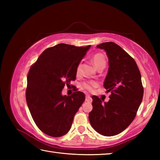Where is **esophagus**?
<instances>
[{"mask_svg":"<svg viewBox=\"0 0 160 160\" xmlns=\"http://www.w3.org/2000/svg\"><path fill=\"white\" fill-rule=\"evenodd\" d=\"M92 98L90 97V96H89V95H86V97H85V101L86 102H92Z\"/></svg>","mask_w":160,"mask_h":160,"instance_id":"1","label":"esophagus"}]
</instances>
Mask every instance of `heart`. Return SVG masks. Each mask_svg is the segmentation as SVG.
<instances>
[{
  "mask_svg": "<svg viewBox=\"0 0 160 160\" xmlns=\"http://www.w3.org/2000/svg\"><path fill=\"white\" fill-rule=\"evenodd\" d=\"M92 62L94 64V67L96 68H99L100 67L104 66L105 67L106 66V60H105L104 56L101 53H96L92 57ZM80 65H78L76 69V72L78 74L80 72ZM98 85V83L97 82H94V81H90V82H87L82 83V88L84 89H86L89 91H92L93 90V88H96V87Z\"/></svg>",
  "mask_w": 160,
  "mask_h": 160,
  "instance_id": "1",
  "label": "heart"
}]
</instances>
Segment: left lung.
Masks as SVG:
<instances>
[{
  "instance_id": "1",
  "label": "left lung",
  "mask_w": 160,
  "mask_h": 160,
  "mask_svg": "<svg viewBox=\"0 0 160 160\" xmlns=\"http://www.w3.org/2000/svg\"><path fill=\"white\" fill-rule=\"evenodd\" d=\"M97 47L106 51L109 59L104 87L112 94L104 104L97 96L92 97L89 120L99 133L113 136L123 131L135 117L143 97L141 75L134 59L115 43L104 42Z\"/></svg>"
}]
</instances>
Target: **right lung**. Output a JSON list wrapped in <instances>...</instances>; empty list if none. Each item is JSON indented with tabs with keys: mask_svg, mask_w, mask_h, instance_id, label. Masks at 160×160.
Listing matches in <instances>:
<instances>
[{
	"mask_svg": "<svg viewBox=\"0 0 160 160\" xmlns=\"http://www.w3.org/2000/svg\"><path fill=\"white\" fill-rule=\"evenodd\" d=\"M90 47L58 44L47 48L29 70L28 106L38 128L49 136L66 134L85 101L82 92L66 96L62 94V90L65 84L75 80L77 67Z\"/></svg>",
	"mask_w": 160,
	"mask_h": 160,
	"instance_id": "obj_1",
	"label": "right lung"
}]
</instances>
